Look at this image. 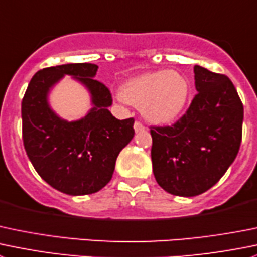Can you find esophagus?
I'll use <instances>...</instances> for the list:
<instances>
[{
	"mask_svg": "<svg viewBox=\"0 0 257 257\" xmlns=\"http://www.w3.org/2000/svg\"><path fill=\"white\" fill-rule=\"evenodd\" d=\"M134 131H136V133H141V132H144V125L143 124L141 123V121H136V123H134Z\"/></svg>",
	"mask_w": 257,
	"mask_h": 257,
	"instance_id": "1",
	"label": "esophagus"
}]
</instances>
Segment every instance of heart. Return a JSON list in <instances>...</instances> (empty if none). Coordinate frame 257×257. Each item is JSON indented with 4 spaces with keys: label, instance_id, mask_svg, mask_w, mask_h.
<instances>
[{
    "label": "heart",
    "instance_id": "b5f03b06",
    "mask_svg": "<svg viewBox=\"0 0 257 257\" xmlns=\"http://www.w3.org/2000/svg\"><path fill=\"white\" fill-rule=\"evenodd\" d=\"M191 86L178 71L157 70L126 80L119 95L126 103L141 108L142 114L154 124L176 120L188 101Z\"/></svg>",
    "mask_w": 257,
    "mask_h": 257
}]
</instances>
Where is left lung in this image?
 <instances>
[{
	"mask_svg": "<svg viewBox=\"0 0 257 257\" xmlns=\"http://www.w3.org/2000/svg\"><path fill=\"white\" fill-rule=\"evenodd\" d=\"M197 94L171 126L152 134L156 181L181 197L198 196L215 186L235 161L242 138L243 105L232 81L195 65Z\"/></svg>",
	"mask_w": 257,
	"mask_h": 257,
	"instance_id": "8db88e82",
	"label": "left lung"
}]
</instances>
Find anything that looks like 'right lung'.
Here are the masks:
<instances>
[{
	"mask_svg": "<svg viewBox=\"0 0 257 257\" xmlns=\"http://www.w3.org/2000/svg\"><path fill=\"white\" fill-rule=\"evenodd\" d=\"M95 64H65L32 76L21 104L22 139L29 159L42 179L70 196L91 195L109 183L121 149L133 139L134 119L111 115L109 89L95 80ZM70 75L91 94L92 109L69 122L48 103L49 90Z\"/></svg>",
	"mask_w": 257,
	"mask_h": 257,
	"instance_id": "obj_1",
	"label": "right lung"
}]
</instances>
